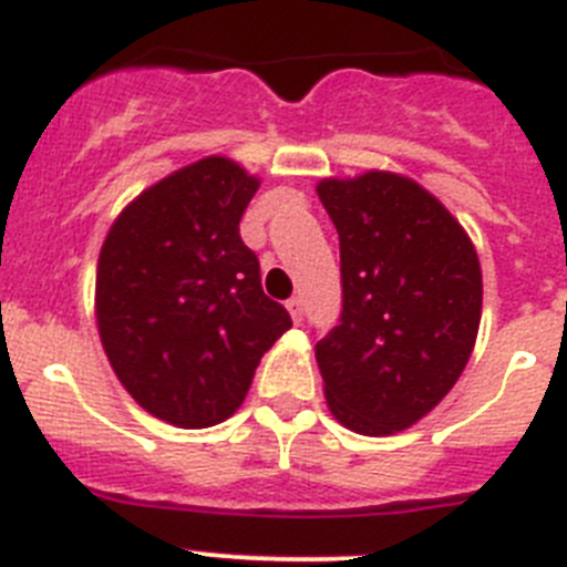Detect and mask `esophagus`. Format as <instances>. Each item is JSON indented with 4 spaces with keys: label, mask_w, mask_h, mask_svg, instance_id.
<instances>
[{
    "label": "esophagus",
    "mask_w": 567,
    "mask_h": 567,
    "mask_svg": "<svg viewBox=\"0 0 567 567\" xmlns=\"http://www.w3.org/2000/svg\"><path fill=\"white\" fill-rule=\"evenodd\" d=\"M287 311L292 315L295 323H300V320H303V298H298V295H295V298H289L287 300Z\"/></svg>",
    "instance_id": "esophagus-1"
}]
</instances>
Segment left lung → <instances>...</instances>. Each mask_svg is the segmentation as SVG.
<instances>
[{
  "label": "left lung",
  "mask_w": 567,
  "mask_h": 567,
  "mask_svg": "<svg viewBox=\"0 0 567 567\" xmlns=\"http://www.w3.org/2000/svg\"><path fill=\"white\" fill-rule=\"evenodd\" d=\"M340 236V323L315 346L340 424L391 435L427 415L470 362L484 280L464 227L391 171L323 179Z\"/></svg>",
  "instance_id": "obj_1"
}]
</instances>
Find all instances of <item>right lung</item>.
<instances>
[{
  "instance_id": "right-lung-1",
  "label": "right lung",
  "mask_w": 567,
  "mask_h": 567,
  "mask_svg": "<svg viewBox=\"0 0 567 567\" xmlns=\"http://www.w3.org/2000/svg\"><path fill=\"white\" fill-rule=\"evenodd\" d=\"M256 190L241 165L205 157L143 190L101 247L103 351L134 402L176 427L230 419L264 351L292 329L238 233Z\"/></svg>"
}]
</instances>
